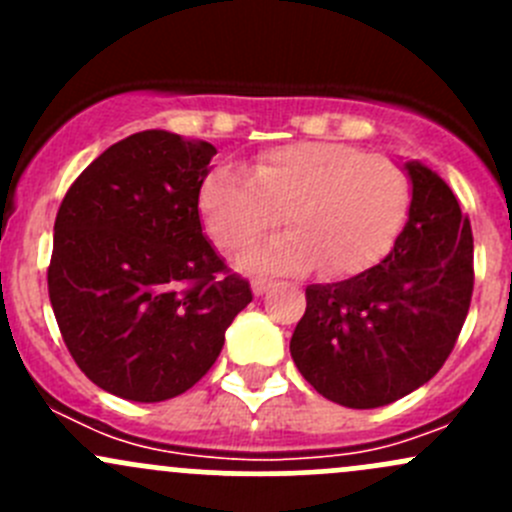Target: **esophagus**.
<instances>
[{
	"instance_id": "obj_1",
	"label": "esophagus",
	"mask_w": 512,
	"mask_h": 512,
	"mask_svg": "<svg viewBox=\"0 0 512 512\" xmlns=\"http://www.w3.org/2000/svg\"><path fill=\"white\" fill-rule=\"evenodd\" d=\"M270 287H272L270 280H262V277L252 280V292H255V294H265Z\"/></svg>"
}]
</instances>
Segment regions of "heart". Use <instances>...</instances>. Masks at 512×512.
<instances>
[{
	"instance_id": "b5f03b06",
	"label": "heart",
	"mask_w": 512,
	"mask_h": 512,
	"mask_svg": "<svg viewBox=\"0 0 512 512\" xmlns=\"http://www.w3.org/2000/svg\"><path fill=\"white\" fill-rule=\"evenodd\" d=\"M198 208L227 255L270 235L285 215L292 230L247 252L240 260L245 270L322 265L332 277H356L394 252L414 208V183L394 160L352 143H289L252 160L250 178L230 168L210 170Z\"/></svg>"
}]
</instances>
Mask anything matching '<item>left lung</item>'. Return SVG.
<instances>
[{"mask_svg":"<svg viewBox=\"0 0 512 512\" xmlns=\"http://www.w3.org/2000/svg\"><path fill=\"white\" fill-rule=\"evenodd\" d=\"M406 170L414 208L394 252L352 280L309 285L289 342L299 374L349 409L386 406L433 379L471 307V220L433 170Z\"/></svg>","mask_w":512,"mask_h":512,"instance_id":"left-lung-1","label":"left lung"}]
</instances>
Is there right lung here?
<instances>
[{"label": "right lung", "mask_w": 512, "mask_h": 512, "mask_svg": "<svg viewBox=\"0 0 512 512\" xmlns=\"http://www.w3.org/2000/svg\"><path fill=\"white\" fill-rule=\"evenodd\" d=\"M215 148L141 131L98 156L66 190L46 282L76 366L128 401L173 399L218 359L252 302L203 235L198 193Z\"/></svg>", "instance_id": "add662e5"}]
</instances>
